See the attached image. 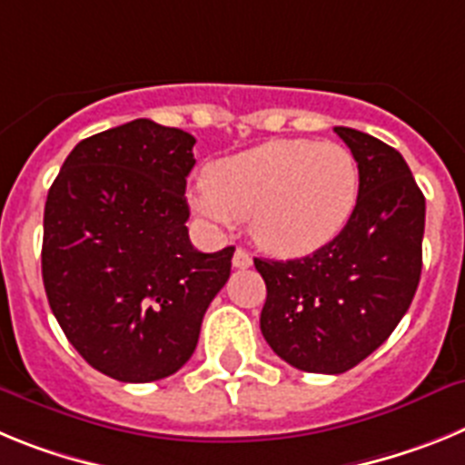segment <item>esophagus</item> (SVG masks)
I'll list each match as a JSON object with an SVG mask.
<instances>
[{
    "label": "esophagus",
    "instance_id": "1",
    "mask_svg": "<svg viewBox=\"0 0 465 465\" xmlns=\"http://www.w3.org/2000/svg\"><path fill=\"white\" fill-rule=\"evenodd\" d=\"M252 256H249V252H244V249H237L235 256H232V268L237 270H246L252 268Z\"/></svg>",
    "mask_w": 465,
    "mask_h": 465
}]
</instances>
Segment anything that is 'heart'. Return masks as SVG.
Here are the masks:
<instances>
[{"label":"heart","instance_id":"b5f03b06","mask_svg":"<svg viewBox=\"0 0 465 465\" xmlns=\"http://www.w3.org/2000/svg\"><path fill=\"white\" fill-rule=\"evenodd\" d=\"M359 183V163L342 143L272 139L212 163L191 203L213 225L246 219L253 242L274 256H305L342 232Z\"/></svg>","mask_w":465,"mask_h":465}]
</instances>
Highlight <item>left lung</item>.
Instances as JSON below:
<instances>
[{
    "label": "left lung",
    "instance_id": "obj_1",
    "mask_svg": "<svg viewBox=\"0 0 465 465\" xmlns=\"http://www.w3.org/2000/svg\"><path fill=\"white\" fill-rule=\"evenodd\" d=\"M359 163V203L342 232L293 261L253 258L268 298L262 338L305 372L340 375L398 326L421 277L426 200L408 163L371 134L335 127Z\"/></svg>",
    "mask_w": 465,
    "mask_h": 465
}]
</instances>
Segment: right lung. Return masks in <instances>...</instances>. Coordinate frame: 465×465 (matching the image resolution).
<instances>
[{"mask_svg":"<svg viewBox=\"0 0 465 465\" xmlns=\"http://www.w3.org/2000/svg\"><path fill=\"white\" fill-rule=\"evenodd\" d=\"M195 137L137 118L74 146L48 191L41 274L74 349L118 381L174 375L230 277L235 246L188 240Z\"/></svg>","mask_w":465,"mask_h":465,"instance_id":"obj_1","label":"right lung"}]
</instances>
